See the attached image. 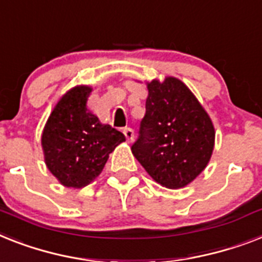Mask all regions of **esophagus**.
Wrapping results in <instances>:
<instances>
[{"mask_svg":"<svg viewBox=\"0 0 262 262\" xmlns=\"http://www.w3.org/2000/svg\"><path fill=\"white\" fill-rule=\"evenodd\" d=\"M124 135L125 137H126L127 142L133 141V138H135V132H133V129H130V127H125Z\"/></svg>","mask_w":262,"mask_h":262,"instance_id":"34e87169","label":"esophagus"}]
</instances>
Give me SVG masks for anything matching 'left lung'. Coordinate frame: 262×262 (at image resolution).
Instances as JSON below:
<instances>
[{
	"instance_id": "left-lung-1",
	"label": "left lung",
	"mask_w": 262,
	"mask_h": 262,
	"mask_svg": "<svg viewBox=\"0 0 262 262\" xmlns=\"http://www.w3.org/2000/svg\"><path fill=\"white\" fill-rule=\"evenodd\" d=\"M145 116L132 153L167 188L190 184L211 159L215 130L188 87L173 76L146 83Z\"/></svg>"
}]
</instances>
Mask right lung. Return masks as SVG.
<instances>
[{
  "label": "right lung",
  "mask_w": 262,
  "mask_h": 262,
  "mask_svg": "<svg viewBox=\"0 0 262 262\" xmlns=\"http://www.w3.org/2000/svg\"><path fill=\"white\" fill-rule=\"evenodd\" d=\"M90 86L72 87L47 120L41 146L47 168L60 184L82 188L99 176L109 155L125 141L110 125L87 109Z\"/></svg>",
  "instance_id": "obj_1"
}]
</instances>
